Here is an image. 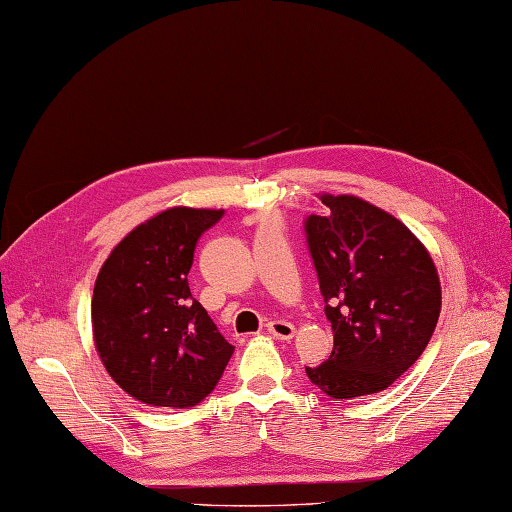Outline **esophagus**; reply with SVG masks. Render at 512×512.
<instances>
[{"mask_svg":"<svg viewBox=\"0 0 512 512\" xmlns=\"http://www.w3.org/2000/svg\"><path fill=\"white\" fill-rule=\"evenodd\" d=\"M268 333L274 335L277 339H283V342H290V339L296 335V329H294L292 322L272 320V322H268Z\"/></svg>","mask_w":512,"mask_h":512,"instance_id":"obj_1","label":"esophagus"}]
</instances>
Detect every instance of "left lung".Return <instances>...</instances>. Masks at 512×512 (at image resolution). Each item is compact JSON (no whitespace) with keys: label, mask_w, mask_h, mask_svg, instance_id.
<instances>
[{"label":"left lung","mask_w":512,"mask_h":512,"mask_svg":"<svg viewBox=\"0 0 512 512\" xmlns=\"http://www.w3.org/2000/svg\"><path fill=\"white\" fill-rule=\"evenodd\" d=\"M326 216H309L333 352L309 381L350 400L387 389L426 350L441 313V283L426 246L385 209L352 194H322Z\"/></svg>","instance_id":"8db88e82"}]
</instances>
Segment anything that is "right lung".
<instances>
[{
    "label": "right lung",
    "mask_w": 512,
    "mask_h": 512,
    "mask_svg": "<svg viewBox=\"0 0 512 512\" xmlns=\"http://www.w3.org/2000/svg\"><path fill=\"white\" fill-rule=\"evenodd\" d=\"M222 214L164 209L131 229L97 274L95 348L112 381L142 404H199L233 355L188 285L196 242Z\"/></svg>",
    "instance_id": "add662e5"
}]
</instances>
